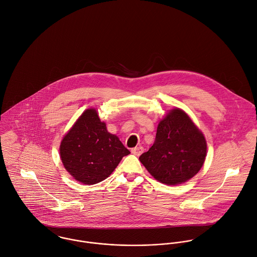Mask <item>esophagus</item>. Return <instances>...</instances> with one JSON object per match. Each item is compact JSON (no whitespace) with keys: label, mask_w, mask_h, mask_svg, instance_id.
<instances>
[{"label":"esophagus","mask_w":257,"mask_h":257,"mask_svg":"<svg viewBox=\"0 0 257 257\" xmlns=\"http://www.w3.org/2000/svg\"><path fill=\"white\" fill-rule=\"evenodd\" d=\"M131 152H132V154H134L135 156H140V155L144 152V148L141 147V146L135 147V148H133V149L131 150Z\"/></svg>","instance_id":"1"}]
</instances>
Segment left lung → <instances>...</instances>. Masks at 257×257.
Returning <instances> with one entry per match:
<instances>
[{
  "label": "left lung",
  "instance_id": "8db88e82",
  "mask_svg": "<svg viewBox=\"0 0 257 257\" xmlns=\"http://www.w3.org/2000/svg\"><path fill=\"white\" fill-rule=\"evenodd\" d=\"M205 155L203 133L186 112L175 108L160 121L153 146L139 160L157 181L174 186L197 175Z\"/></svg>",
  "mask_w": 257,
  "mask_h": 257
}]
</instances>
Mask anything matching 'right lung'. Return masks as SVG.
Returning <instances> with one entry per match:
<instances>
[{"label": "right lung", "instance_id": "add662e5", "mask_svg": "<svg viewBox=\"0 0 257 257\" xmlns=\"http://www.w3.org/2000/svg\"><path fill=\"white\" fill-rule=\"evenodd\" d=\"M59 152L66 171L85 185L102 182L130 154L119 138L107 131L93 108L85 110L63 137Z\"/></svg>", "mask_w": 257, "mask_h": 257}]
</instances>
